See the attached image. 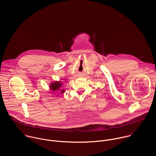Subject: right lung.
Segmentation results:
<instances>
[{"label": "right lung", "instance_id": "right-lung-1", "mask_svg": "<svg viewBox=\"0 0 156 156\" xmlns=\"http://www.w3.org/2000/svg\"><path fill=\"white\" fill-rule=\"evenodd\" d=\"M62 86V82H58V81H56L54 83H52L51 84L50 86V88L51 90H52V91H61V93H63L64 92L63 90H60V87Z\"/></svg>", "mask_w": 156, "mask_h": 156}]
</instances>
